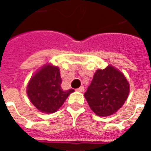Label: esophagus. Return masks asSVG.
Segmentation results:
<instances>
[{"label":"esophagus","instance_id":"esophagus-1","mask_svg":"<svg viewBox=\"0 0 151 151\" xmlns=\"http://www.w3.org/2000/svg\"><path fill=\"white\" fill-rule=\"evenodd\" d=\"M77 91L79 92H83L84 91V86H80L78 89H77Z\"/></svg>","mask_w":151,"mask_h":151}]
</instances>
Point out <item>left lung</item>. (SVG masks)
Here are the masks:
<instances>
[{"instance_id": "left-lung-1", "label": "left lung", "mask_w": 151, "mask_h": 151, "mask_svg": "<svg viewBox=\"0 0 151 151\" xmlns=\"http://www.w3.org/2000/svg\"><path fill=\"white\" fill-rule=\"evenodd\" d=\"M129 84L112 66L98 69L85 96L90 108L99 116H108L120 109L128 98Z\"/></svg>"}]
</instances>
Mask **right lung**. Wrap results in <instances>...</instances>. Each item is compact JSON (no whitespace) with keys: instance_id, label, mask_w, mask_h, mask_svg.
<instances>
[{"instance_id":"add662e5","label":"right lung","mask_w":151,"mask_h":151,"mask_svg":"<svg viewBox=\"0 0 151 151\" xmlns=\"http://www.w3.org/2000/svg\"><path fill=\"white\" fill-rule=\"evenodd\" d=\"M61 82L59 68L52 65H45L28 83V97L38 110L53 113L62 106L69 94L74 91L73 89L63 91Z\"/></svg>"}]
</instances>
